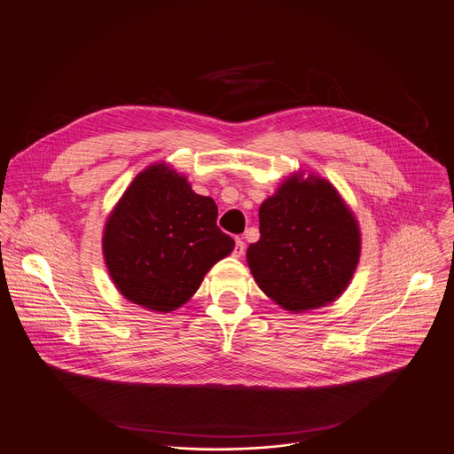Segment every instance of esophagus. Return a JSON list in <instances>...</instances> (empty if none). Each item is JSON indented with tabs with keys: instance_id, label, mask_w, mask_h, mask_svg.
Listing matches in <instances>:
<instances>
[{
	"instance_id": "esophagus-1",
	"label": "esophagus",
	"mask_w": 454,
	"mask_h": 454,
	"mask_svg": "<svg viewBox=\"0 0 454 454\" xmlns=\"http://www.w3.org/2000/svg\"><path fill=\"white\" fill-rule=\"evenodd\" d=\"M244 251H246V244H244V240H242V239H235L233 256H235V258H240V256L244 254Z\"/></svg>"
}]
</instances>
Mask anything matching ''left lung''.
Here are the masks:
<instances>
[{
    "instance_id": "1",
    "label": "left lung",
    "mask_w": 454,
    "mask_h": 454,
    "mask_svg": "<svg viewBox=\"0 0 454 454\" xmlns=\"http://www.w3.org/2000/svg\"><path fill=\"white\" fill-rule=\"evenodd\" d=\"M258 217L260 240L247 247V263L281 309H319L344 292L360 258V231L330 182L294 175Z\"/></svg>"
}]
</instances>
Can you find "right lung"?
<instances>
[{"mask_svg": "<svg viewBox=\"0 0 454 454\" xmlns=\"http://www.w3.org/2000/svg\"><path fill=\"white\" fill-rule=\"evenodd\" d=\"M233 246L217 226L214 200L196 194L164 164L131 182L103 235L106 267L119 292L155 312L182 307Z\"/></svg>", "mask_w": 454, "mask_h": 454, "instance_id": "add662e5", "label": "right lung"}]
</instances>
